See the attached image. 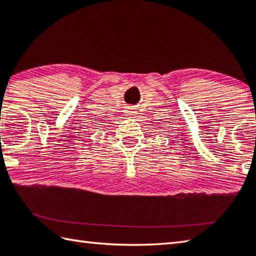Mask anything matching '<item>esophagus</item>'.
I'll list each match as a JSON object with an SVG mask.
<instances>
[{
    "instance_id": "obj_1",
    "label": "esophagus",
    "mask_w": 256,
    "mask_h": 256,
    "mask_svg": "<svg viewBox=\"0 0 256 256\" xmlns=\"http://www.w3.org/2000/svg\"><path fill=\"white\" fill-rule=\"evenodd\" d=\"M128 113L130 115H136V114H138V113H136V110H134V108H128Z\"/></svg>"
}]
</instances>
